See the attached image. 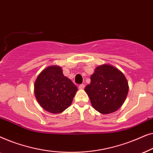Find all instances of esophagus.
<instances>
[{"instance_id":"1","label":"esophagus","mask_w":153,"mask_h":153,"mask_svg":"<svg viewBox=\"0 0 153 153\" xmlns=\"http://www.w3.org/2000/svg\"><path fill=\"white\" fill-rule=\"evenodd\" d=\"M84 88H85V85L84 84H80V85H79V89H81V90Z\"/></svg>"}]
</instances>
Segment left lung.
<instances>
[{"label": "left lung", "mask_w": 153, "mask_h": 153, "mask_svg": "<svg viewBox=\"0 0 153 153\" xmlns=\"http://www.w3.org/2000/svg\"><path fill=\"white\" fill-rule=\"evenodd\" d=\"M85 88L94 108L103 114L116 111L123 105L127 93L128 83L124 74L114 67H97Z\"/></svg>", "instance_id": "1"}]
</instances>
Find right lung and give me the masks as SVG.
Listing matches in <instances>:
<instances>
[{
  "mask_svg": "<svg viewBox=\"0 0 153 153\" xmlns=\"http://www.w3.org/2000/svg\"><path fill=\"white\" fill-rule=\"evenodd\" d=\"M35 97L44 109L52 114L64 111L72 104L77 87L65 76L61 68L48 67L35 82Z\"/></svg>",
  "mask_w": 153,
  "mask_h": 153,
  "instance_id": "1",
  "label": "right lung"
}]
</instances>
